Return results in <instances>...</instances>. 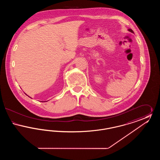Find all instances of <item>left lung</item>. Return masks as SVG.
<instances>
[{"instance_id":"1","label":"left lung","mask_w":160,"mask_h":160,"mask_svg":"<svg viewBox=\"0 0 160 160\" xmlns=\"http://www.w3.org/2000/svg\"><path fill=\"white\" fill-rule=\"evenodd\" d=\"M128 31H129V32H132V33H134V32H133V31L132 30V29H128Z\"/></svg>"}]
</instances>
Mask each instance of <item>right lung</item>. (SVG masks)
<instances>
[{"instance_id":"obj_1","label":"right lung","mask_w":160,"mask_h":160,"mask_svg":"<svg viewBox=\"0 0 160 160\" xmlns=\"http://www.w3.org/2000/svg\"><path fill=\"white\" fill-rule=\"evenodd\" d=\"M25 94H26V93H25ZM28 97H29V96H28ZM30 98H31V97H30ZM42 102H46V101H42Z\"/></svg>"}]
</instances>
